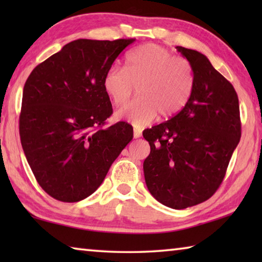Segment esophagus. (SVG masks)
Returning a JSON list of instances; mask_svg holds the SVG:
<instances>
[{"label":"esophagus","instance_id":"34e87169","mask_svg":"<svg viewBox=\"0 0 262 262\" xmlns=\"http://www.w3.org/2000/svg\"><path fill=\"white\" fill-rule=\"evenodd\" d=\"M142 136V132L140 129H134V139H139Z\"/></svg>","mask_w":262,"mask_h":262}]
</instances>
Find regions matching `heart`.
Segmentation results:
<instances>
[{
    "instance_id": "b5f03b06",
    "label": "heart",
    "mask_w": 262,
    "mask_h": 262,
    "mask_svg": "<svg viewBox=\"0 0 262 262\" xmlns=\"http://www.w3.org/2000/svg\"><path fill=\"white\" fill-rule=\"evenodd\" d=\"M193 69L189 62L173 56L155 43L128 53L125 69L114 66L104 77V90L115 105L130 98L135 86L141 98L122 106L115 113L119 120L137 129L148 126L161 113L163 118L180 112L192 94Z\"/></svg>"
}]
</instances>
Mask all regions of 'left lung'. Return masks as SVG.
Instances as JSON below:
<instances>
[{
  "label": "left lung",
  "instance_id": "8db88e82",
  "mask_svg": "<svg viewBox=\"0 0 262 262\" xmlns=\"http://www.w3.org/2000/svg\"><path fill=\"white\" fill-rule=\"evenodd\" d=\"M177 51L192 66L193 90L178 114L143 132L150 144L143 171L158 202L185 209L208 200L220 187L242 126L232 84L202 53L181 46Z\"/></svg>",
  "mask_w": 262,
  "mask_h": 262
}]
</instances>
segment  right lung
Listing matches in <instances>:
<instances>
[{
	"label": "right lung",
	"instance_id": "obj_1",
	"mask_svg": "<svg viewBox=\"0 0 262 262\" xmlns=\"http://www.w3.org/2000/svg\"><path fill=\"white\" fill-rule=\"evenodd\" d=\"M135 39H77L38 64L26 79L19 117L25 157L52 198L77 202L103 183L133 139V127H104L113 110L104 77Z\"/></svg>",
	"mask_w": 262,
	"mask_h": 262
}]
</instances>
